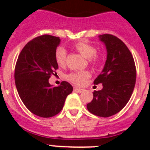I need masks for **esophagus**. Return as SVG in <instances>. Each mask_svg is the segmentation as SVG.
<instances>
[{"instance_id": "34e87169", "label": "esophagus", "mask_w": 150, "mask_h": 150, "mask_svg": "<svg viewBox=\"0 0 150 150\" xmlns=\"http://www.w3.org/2000/svg\"><path fill=\"white\" fill-rule=\"evenodd\" d=\"M74 91H76V92H79V93H80L82 91H83V89H82V88H74Z\"/></svg>"}]
</instances>
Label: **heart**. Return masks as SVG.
I'll use <instances>...</instances> for the list:
<instances>
[{
    "label": "heart",
    "mask_w": 150,
    "mask_h": 150,
    "mask_svg": "<svg viewBox=\"0 0 150 150\" xmlns=\"http://www.w3.org/2000/svg\"><path fill=\"white\" fill-rule=\"evenodd\" d=\"M75 48L79 54L88 59V62L90 65L96 67L99 65L100 59L96 54L97 49L96 47L88 44L84 42H79L75 45ZM54 59L57 64L59 67H64L67 62V51L63 47L57 48L54 53ZM90 72L88 71H82L71 72L67 75V79L75 85H83L86 80L90 77Z\"/></svg>",
    "instance_id": "heart-1"
}]
</instances>
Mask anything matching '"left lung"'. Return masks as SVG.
Instances as JSON below:
<instances>
[{"mask_svg": "<svg viewBox=\"0 0 150 150\" xmlns=\"http://www.w3.org/2000/svg\"><path fill=\"white\" fill-rule=\"evenodd\" d=\"M99 37L105 44L108 54L104 69L94 83H102L103 88L93 92V99L87 108L96 116L109 117L129 102L135 87L137 72L132 54L121 40L108 34Z\"/></svg>", "mask_w": 150, "mask_h": 150, "instance_id": "1", "label": "left lung"}]
</instances>
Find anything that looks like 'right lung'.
<instances>
[{
	"label": "right lung",
	"instance_id": "add662e5",
	"mask_svg": "<svg viewBox=\"0 0 150 150\" xmlns=\"http://www.w3.org/2000/svg\"><path fill=\"white\" fill-rule=\"evenodd\" d=\"M59 43V37L48 34L35 38L21 50L15 66V84L21 101L31 112L44 118L60 112L73 91L66 81L59 87L49 83L59 68L54 53Z\"/></svg>",
	"mask_w": 150,
	"mask_h": 150
}]
</instances>
